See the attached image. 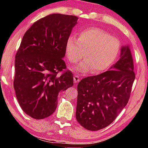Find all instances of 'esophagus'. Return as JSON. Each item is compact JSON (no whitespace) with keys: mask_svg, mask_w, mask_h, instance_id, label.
Segmentation results:
<instances>
[{"mask_svg":"<svg viewBox=\"0 0 148 148\" xmlns=\"http://www.w3.org/2000/svg\"><path fill=\"white\" fill-rule=\"evenodd\" d=\"M73 79H74V82L75 83H78L80 81L79 77L78 75H74Z\"/></svg>","mask_w":148,"mask_h":148,"instance_id":"34e87169","label":"esophagus"}]
</instances>
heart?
Instances as JSON below:
<instances>
[{"label": "heart", "mask_w": 148, "mask_h": 148, "mask_svg": "<svg viewBox=\"0 0 148 148\" xmlns=\"http://www.w3.org/2000/svg\"><path fill=\"white\" fill-rule=\"evenodd\" d=\"M121 49V42L104 29L91 27L79 34L78 40L73 36L67 39L65 46L69 62L76 63L86 58L78 70L86 71L90 69L93 74L104 71L112 66ZM85 54H84V52Z\"/></svg>", "instance_id": "heart-1"}]
</instances>
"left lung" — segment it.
Listing matches in <instances>:
<instances>
[{"mask_svg": "<svg viewBox=\"0 0 148 148\" xmlns=\"http://www.w3.org/2000/svg\"><path fill=\"white\" fill-rule=\"evenodd\" d=\"M135 78L131 50L123 46L110 70L87 77L78 84L77 122L90 131L108 126L128 103Z\"/></svg>", "mask_w": 148, "mask_h": 148, "instance_id": "8db88e82", "label": "left lung"}]
</instances>
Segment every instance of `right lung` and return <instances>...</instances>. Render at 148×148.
<instances>
[{"label": "right lung", "mask_w": 148, "mask_h": 148, "mask_svg": "<svg viewBox=\"0 0 148 148\" xmlns=\"http://www.w3.org/2000/svg\"><path fill=\"white\" fill-rule=\"evenodd\" d=\"M78 17L54 13L36 21L24 34L15 55L13 86L24 112L35 119L49 116L60 91L73 85L62 59Z\"/></svg>", "instance_id": "obj_1"}]
</instances>
